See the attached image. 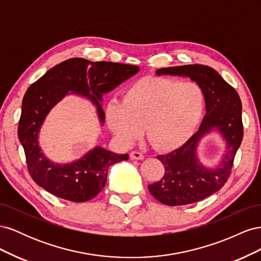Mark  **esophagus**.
Returning a JSON list of instances; mask_svg holds the SVG:
<instances>
[{"label": "esophagus", "mask_w": 261, "mask_h": 261, "mask_svg": "<svg viewBox=\"0 0 261 261\" xmlns=\"http://www.w3.org/2000/svg\"><path fill=\"white\" fill-rule=\"evenodd\" d=\"M130 159L133 160H143L144 154L139 151H132L130 152Z\"/></svg>", "instance_id": "obj_1"}]
</instances>
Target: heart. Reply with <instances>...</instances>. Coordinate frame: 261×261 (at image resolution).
Instances as JSON below:
<instances>
[{
  "label": "heart",
  "mask_w": 261,
  "mask_h": 261,
  "mask_svg": "<svg viewBox=\"0 0 261 261\" xmlns=\"http://www.w3.org/2000/svg\"><path fill=\"white\" fill-rule=\"evenodd\" d=\"M204 108V94L195 83L145 77L123 94L121 103L107 109L109 128L124 145L145 132L158 150H173L193 136Z\"/></svg>",
  "instance_id": "heart-1"
}]
</instances>
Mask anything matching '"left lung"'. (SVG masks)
Listing matches in <instances>:
<instances>
[{
	"label": "left lung",
	"instance_id": "left-lung-1",
	"mask_svg": "<svg viewBox=\"0 0 261 261\" xmlns=\"http://www.w3.org/2000/svg\"><path fill=\"white\" fill-rule=\"evenodd\" d=\"M158 76H185L202 89L206 115L200 127L186 143L168 154L156 158L164 165V175L148 189L154 198L167 206H184L207 198L223 187L230 177L234 158L243 140L242 102L239 93L213 68L181 65L155 70ZM217 129L227 141L228 150L218 168L203 167L196 156V147L206 133Z\"/></svg>",
	"mask_w": 261,
	"mask_h": 261
}]
</instances>
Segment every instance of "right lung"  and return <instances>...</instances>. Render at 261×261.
<instances>
[{"mask_svg":"<svg viewBox=\"0 0 261 261\" xmlns=\"http://www.w3.org/2000/svg\"><path fill=\"white\" fill-rule=\"evenodd\" d=\"M138 70L136 65L74 58L55 65L29 87L22 99L18 139L25 151L29 174L39 186L62 199L88 201L105 187L109 168L128 160L127 153L117 154L96 147L73 163H53L41 152L38 133L46 114L68 91L91 100L103 123V93L113 90Z\"/></svg>","mask_w":261,"mask_h":261,"instance_id":"1","label":"right lung"}]
</instances>
